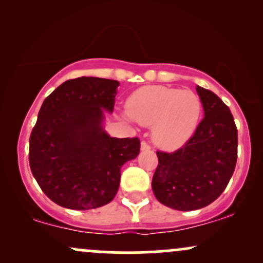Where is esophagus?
Returning <instances> with one entry per match:
<instances>
[{"label": "esophagus", "mask_w": 263, "mask_h": 263, "mask_svg": "<svg viewBox=\"0 0 263 263\" xmlns=\"http://www.w3.org/2000/svg\"><path fill=\"white\" fill-rule=\"evenodd\" d=\"M141 149L142 151H149L151 149V146L149 143L147 141H142L141 142Z\"/></svg>", "instance_id": "1"}]
</instances>
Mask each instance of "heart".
Returning <instances> with one entry per match:
<instances>
[{"mask_svg": "<svg viewBox=\"0 0 263 263\" xmlns=\"http://www.w3.org/2000/svg\"><path fill=\"white\" fill-rule=\"evenodd\" d=\"M128 116L142 126H153V140L164 149H176L192 137L201 112V101L192 90L161 85L142 86L126 102Z\"/></svg>", "mask_w": 263, "mask_h": 263, "instance_id": "heart-1", "label": "heart"}]
</instances>
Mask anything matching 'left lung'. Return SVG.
<instances>
[{
  "label": "left lung",
  "mask_w": 263,
  "mask_h": 263,
  "mask_svg": "<svg viewBox=\"0 0 263 263\" xmlns=\"http://www.w3.org/2000/svg\"><path fill=\"white\" fill-rule=\"evenodd\" d=\"M204 119L183 147L157 151L152 179L157 200L180 211L201 209L216 200L230 182L237 161V128L216 93L197 86Z\"/></svg>",
  "instance_id": "left-lung-1"
}]
</instances>
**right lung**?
I'll use <instances>...</instances> for the list:
<instances>
[{
	"label": "right lung",
	"instance_id": "right-lung-1",
	"mask_svg": "<svg viewBox=\"0 0 263 263\" xmlns=\"http://www.w3.org/2000/svg\"><path fill=\"white\" fill-rule=\"evenodd\" d=\"M117 80H66L45 98L29 137V165L38 185L63 208L106 205L120 186L121 167L140 153V140L116 138L102 128L112 112Z\"/></svg>",
	"mask_w": 263,
	"mask_h": 263
}]
</instances>
